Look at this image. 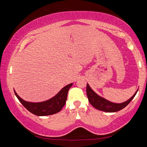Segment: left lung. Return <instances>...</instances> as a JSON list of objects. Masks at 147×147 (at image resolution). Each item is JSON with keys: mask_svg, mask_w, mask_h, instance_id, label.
<instances>
[{"mask_svg": "<svg viewBox=\"0 0 147 147\" xmlns=\"http://www.w3.org/2000/svg\"><path fill=\"white\" fill-rule=\"evenodd\" d=\"M138 89L134 93V95L128 99L124 102L122 103H114L112 102H110L106 98H104L102 96H99L98 94H96L93 89L91 88L88 84H87L86 88V93L87 96H88V100L89 103L93 106L94 108L98 109V110L105 111V112H116L121 109H123L124 108L128 105L130 102L131 100L134 98L136 94L138 92Z\"/></svg>", "mask_w": 147, "mask_h": 147, "instance_id": "left-lung-1", "label": "left lung"}]
</instances>
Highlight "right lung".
<instances>
[{"mask_svg":"<svg viewBox=\"0 0 147 147\" xmlns=\"http://www.w3.org/2000/svg\"><path fill=\"white\" fill-rule=\"evenodd\" d=\"M72 85L73 83L68 84L62 88L53 98L40 102L25 101L20 97L15 90L14 93L21 103L30 112L38 116H46L53 115L61 111L66 103L69 89L71 88Z\"/></svg>","mask_w":147,"mask_h":147,"instance_id":"add662e5","label":"right lung"}]
</instances>
